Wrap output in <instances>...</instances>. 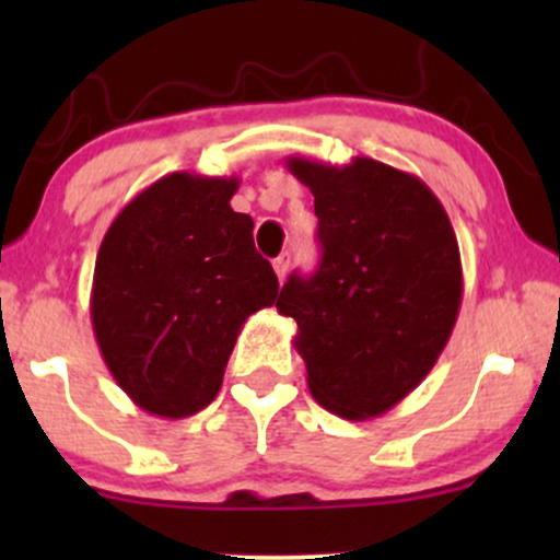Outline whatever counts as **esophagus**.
Returning <instances> with one entry per match:
<instances>
[{
    "label": "esophagus",
    "instance_id": "obj_1",
    "mask_svg": "<svg viewBox=\"0 0 560 560\" xmlns=\"http://www.w3.org/2000/svg\"><path fill=\"white\" fill-rule=\"evenodd\" d=\"M289 253H281L279 258L273 260V271H276V276H279V281H284V276H287V271H289Z\"/></svg>",
    "mask_w": 560,
    "mask_h": 560
}]
</instances>
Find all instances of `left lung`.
Returning a JSON list of instances; mask_svg holds the SVG:
<instances>
[{
    "label": "left lung",
    "instance_id": "1",
    "mask_svg": "<svg viewBox=\"0 0 560 560\" xmlns=\"http://www.w3.org/2000/svg\"><path fill=\"white\" fill-rule=\"evenodd\" d=\"M316 197V276L292 273L276 311L298 324L307 389L350 421L405 400L445 350L464 268L453 223L419 176L371 158L326 165L289 158Z\"/></svg>",
    "mask_w": 560,
    "mask_h": 560
}]
</instances>
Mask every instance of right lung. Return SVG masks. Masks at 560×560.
<instances>
[{
	"mask_svg": "<svg viewBox=\"0 0 560 560\" xmlns=\"http://www.w3.org/2000/svg\"><path fill=\"white\" fill-rule=\"evenodd\" d=\"M236 176L176 171L139 191L100 244L92 326L118 387L147 413L186 419L215 400L244 320L279 294L234 213Z\"/></svg>",
	"mask_w": 560,
	"mask_h": 560,
	"instance_id": "add662e5",
	"label": "right lung"
}]
</instances>
